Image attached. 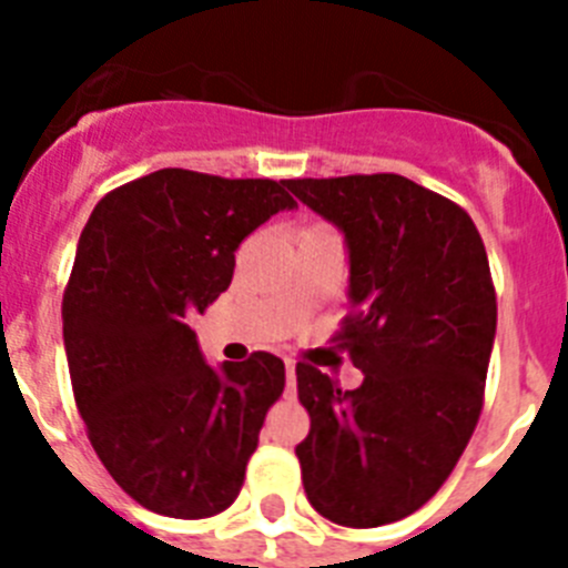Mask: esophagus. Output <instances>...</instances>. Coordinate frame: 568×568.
<instances>
[{"instance_id": "1", "label": "esophagus", "mask_w": 568, "mask_h": 568, "mask_svg": "<svg viewBox=\"0 0 568 568\" xmlns=\"http://www.w3.org/2000/svg\"><path fill=\"white\" fill-rule=\"evenodd\" d=\"M293 393H295V364L287 358V395L290 398H293Z\"/></svg>"}]
</instances>
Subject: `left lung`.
Listing matches in <instances>:
<instances>
[{"label":"left lung","mask_w":568,"mask_h":568,"mask_svg":"<svg viewBox=\"0 0 568 568\" xmlns=\"http://www.w3.org/2000/svg\"><path fill=\"white\" fill-rule=\"evenodd\" d=\"M284 184L344 230L353 310L333 341L364 373L341 389L295 366L310 413L295 446L304 491L338 526L395 524L453 475L484 409L498 324L484 239L460 204L404 175Z\"/></svg>","instance_id":"obj_1"}]
</instances>
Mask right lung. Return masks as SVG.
Returning <instances> with one entry per match:
<instances>
[{
    "instance_id": "right-lung-1",
    "label": "right lung",
    "mask_w": 568,
    "mask_h": 568,
    "mask_svg": "<svg viewBox=\"0 0 568 568\" xmlns=\"http://www.w3.org/2000/svg\"><path fill=\"white\" fill-rule=\"evenodd\" d=\"M284 207V182L164 168L110 190L84 224L62 298L73 398L110 478L155 515L227 509L284 393V361L258 349L215 373L187 324Z\"/></svg>"
}]
</instances>
